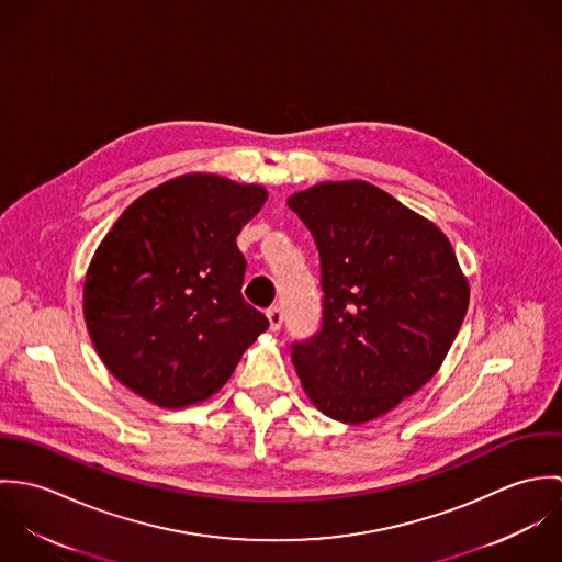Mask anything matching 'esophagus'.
<instances>
[{"label": "esophagus", "instance_id": "obj_1", "mask_svg": "<svg viewBox=\"0 0 562 562\" xmlns=\"http://www.w3.org/2000/svg\"><path fill=\"white\" fill-rule=\"evenodd\" d=\"M266 318H268V324H270V330H279L281 324H283V312L279 307H270L266 312Z\"/></svg>", "mask_w": 562, "mask_h": 562}]
</instances>
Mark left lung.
Wrapping results in <instances>:
<instances>
[{"mask_svg": "<svg viewBox=\"0 0 562 562\" xmlns=\"http://www.w3.org/2000/svg\"><path fill=\"white\" fill-rule=\"evenodd\" d=\"M288 207L321 250L324 318L292 363L312 404L366 424L441 368L470 305V281L446 234L361 179L322 181Z\"/></svg>", "mask_w": 562, "mask_h": 562, "instance_id": "left-lung-1", "label": "left lung"}]
</instances>
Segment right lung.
<instances>
[{"label": "right lung", "mask_w": 562, "mask_h": 562, "mask_svg": "<svg viewBox=\"0 0 562 562\" xmlns=\"http://www.w3.org/2000/svg\"><path fill=\"white\" fill-rule=\"evenodd\" d=\"M268 190L186 172L138 196L99 241L83 321L110 374L136 396L183 408L223 390L268 321L241 299V227Z\"/></svg>", "instance_id": "add662e5"}]
</instances>
